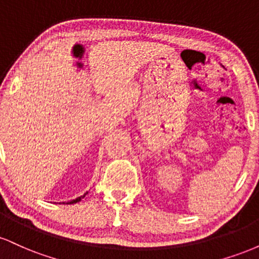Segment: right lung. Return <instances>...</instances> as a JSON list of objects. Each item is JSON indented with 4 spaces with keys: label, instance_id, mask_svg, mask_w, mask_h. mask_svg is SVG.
Here are the masks:
<instances>
[{
    "label": "right lung",
    "instance_id": "add662e5",
    "mask_svg": "<svg viewBox=\"0 0 259 259\" xmlns=\"http://www.w3.org/2000/svg\"><path fill=\"white\" fill-rule=\"evenodd\" d=\"M86 194H88V192H86ZM85 194V195H86ZM85 195L84 196H80V197H78V198H75V200H73V201H70V202H68L67 204H72V203H76V202H79L80 200H81V198H84L85 197Z\"/></svg>",
    "mask_w": 259,
    "mask_h": 259
}]
</instances>
